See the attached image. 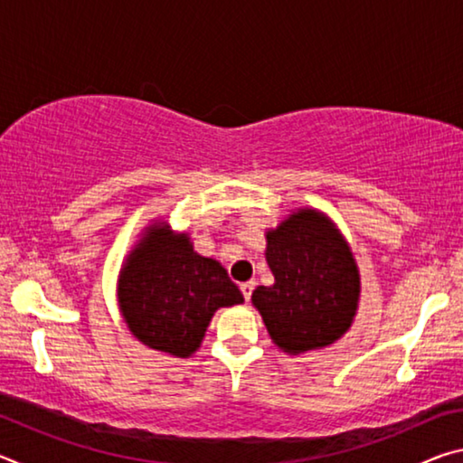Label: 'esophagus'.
Returning a JSON list of instances; mask_svg holds the SVG:
<instances>
[{"label":"esophagus","instance_id":"esophagus-1","mask_svg":"<svg viewBox=\"0 0 463 463\" xmlns=\"http://www.w3.org/2000/svg\"><path fill=\"white\" fill-rule=\"evenodd\" d=\"M255 289V281H245V284H241V292H242V298L249 302L250 300V294H253Z\"/></svg>","mask_w":463,"mask_h":463}]
</instances>
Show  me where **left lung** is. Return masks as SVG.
<instances>
[{
    "mask_svg": "<svg viewBox=\"0 0 463 463\" xmlns=\"http://www.w3.org/2000/svg\"><path fill=\"white\" fill-rule=\"evenodd\" d=\"M273 286L253 292L273 343L288 354L326 347L351 326L359 273L335 224L317 210H298L268 232Z\"/></svg>",
    "mask_w": 463,
    "mask_h": 463,
    "instance_id": "8db88e82",
    "label": "left lung"
}]
</instances>
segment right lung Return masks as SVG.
Returning a JSON list of instances; mask_svg holds the SVG:
<instances>
[{
    "mask_svg": "<svg viewBox=\"0 0 463 463\" xmlns=\"http://www.w3.org/2000/svg\"><path fill=\"white\" fill-rule=\"evenodd\" d=\"M118 300L132 335L146 347L187 357L221 307L242 302L221 263L195 253L190 239L155 224L120 271Z\"/></svg>",
    "mask_w": 463,
    "mask_h": 463,
    "instance_id": "1",
    "label": "right lung"
}]
</instances>
